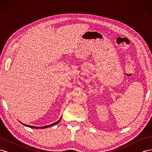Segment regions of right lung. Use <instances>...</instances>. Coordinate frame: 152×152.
<instances>
[{
	"mask_svg": "<svg viewBox=\"0 0 152 152\" xmlns=\"http://www.w3.org/2000/svg\"><path fill=\"white\" fill-rule=\"evenodd\" d=\"M61 118H62V117L61 118H60L57 122H55V123H53V124H50V125H46V126H43V127H36V126H31V125H25V124H23V123H21V122H20L21 124H23L24 126H26V127H30V128H32V129H45V128H48V127H52V126H54V125H55L56 124H58L59 122H60V120H61Z\"/></svg>",
	"mask_w": 152,
	"mask_h": 152,
	"instance_id": "1",
	"label": "right lung"
}]
</instances>
